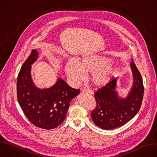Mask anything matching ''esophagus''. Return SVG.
I'll return each mask as SVG.
<instances>
[{"label":"esophagus","mask_w":157,"mask_h":157,"mask_svg":"<svg viewBox=\"0 0 157 157\" xmlns=\"http://www.w3.org/2000/svg\"><path fill=\"white\" fill-rule=\"evenodd\" d=\"M83 91L85 92V93H89V94H93V91L91 90H89V89H84L83 90Z\"/></svg>","instance_id":"1"}]
</instances>
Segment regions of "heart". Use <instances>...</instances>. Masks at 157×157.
Listing matches in <instances>:
<instances>
[{
    "label": "heart",
    "instance_id": "obj_1",
    "mask_svg": "<svg viewBox=\"0 0 157 157\" xmlns=\"http://www.w3.org/2000/svg\"><path fill=\"white\" fill-rule=\"evenodd\" d=\"M113 66L104 56L94 55H83L77 61L71 60L65 66V72L74 85L84 80L86 74H90V80L96 86L107 84L114 73Z\"/></svg>",
    "mask_w": 157,
    "mask_h": 157
}]
</instances>
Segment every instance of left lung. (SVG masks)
<instances>
[{
	"label": "left lung",
	"mask_w": 157,
	"mask_h": 157,
	"mask_svg": "<svg viewBox=\"0 0 157 157\" xmlns=\"http://www.w3.org/2000/svg\"><path fill=\"white\" fill-rule=\"evenodd\" d=\"M133 75L132 86L128 96L118 97L117 77L94 93L96 107L91 113L94 123L103 129H112L121 126L131 120L139 112L144 96V88L142 76L132 59L130 64Z\"/></svg>",
	"instance_id": "left-lung-1"
}]
</instances>
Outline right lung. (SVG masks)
Wrapping results in <instances>:
<instances>
[{
  "mask_svg": "<svg viewBox=\"0 0 157 157\" xmlns=\"http://www.w3.org/2000/svg\"><path fill=\"white\" fill-rule=\"evenodd\" d=\"M37 58L38 52L34 49L20 69L17 82L18 101L33 124L42 129H53L64 121L71 100L80 93V90L71 87L60 78L50 88L36 87L31 70Z\"/></svg>",
  "mask_w": 157,
  "mask_h": 157,
  "instance_id": "1",
  "label": "right lung"
}]
</instances>
